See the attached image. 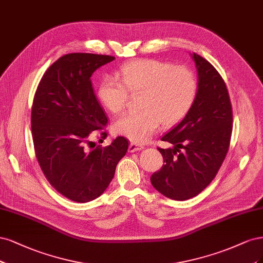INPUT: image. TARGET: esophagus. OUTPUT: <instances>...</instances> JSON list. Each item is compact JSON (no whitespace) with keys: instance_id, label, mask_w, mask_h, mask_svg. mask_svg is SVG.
I'll return each instance as SVG.
<instances>
[{"instance_id":"esophagus-1","label":"esophagus","mask_w":263,"mask_h":263,"mask_svg":"<svg viewBox=\"0 0 263 263\" xmlns=\"http://www.w3.org/2000/svg\"><path fill=\"white\" fill-rule=\"evenodd\" d=\"M143 148H144V146L142 145V144L135 143V142L130 143V145H129V152H130V153H133V152H137V151H141Z\"/></svg>"}]
</instances>
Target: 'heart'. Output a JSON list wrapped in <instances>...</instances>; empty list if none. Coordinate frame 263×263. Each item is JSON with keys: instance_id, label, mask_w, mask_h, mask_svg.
Here are the masks:
<instances>
[{"instance_id": "obj_1", "label": "heart", "mask_w": 263, "mask_h": 263, "mask_svg": "<svg viewBox=\"0 0 263 263\" xmlns=\"http://www.w3.org/2000/svg\"><path fill=\"white\" fill-rule=\"evenodd\" d=\"M118 76H106L97 95L112 115H120L130 94L141 95L140 111L121 117L115 131L134 142H144L155 134L162 123L172 126L187 116L196 100L198 83L194 73L184 65L155 59H139L123 64Z\"/></svg>"}]
</instances>
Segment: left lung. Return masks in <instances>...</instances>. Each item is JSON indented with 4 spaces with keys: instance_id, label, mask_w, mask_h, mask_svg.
<instances>
[{
    "instance_id": "left-lung-1",
    "label": "left lung",
    "mask_w": 263,
    "mask_h": 263,
    "mask_svg": "<svg viewBox=\"0 0 263 263\" xmlns=\"http://www.w3.org/2000/svg\"><path fill=\"white\" fill-rule=\"evenodd\" d=\"M198 70L196 100L182 121L160 139L175 148L157 149L164 165L151 177L165 197L184 201L214 179L230 148L233 109L223 78L204 58L193 53Z\"/></svg>"
}]
</instances>
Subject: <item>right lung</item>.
<instances>
[{
  "mask_svg": "<svg viewBox=\"0 0 263 263\" xmlns=\"http://www.w3.org/2000/svg\"><path fill=\"white\" fill-rule=\"evenodd\" d=\"M115 60L112 55L64 54L48 67L31 107L35 154L49 183L62 196L85 203L98 198L111 182L129 141L117 137L103 147L108 119L95 95L90 76Z\"/></svg>",
  "mask_w": 263,
  "mask_h": 263,
  "instance_id": "1",
  "label": "right lung"
}]
</instances>
